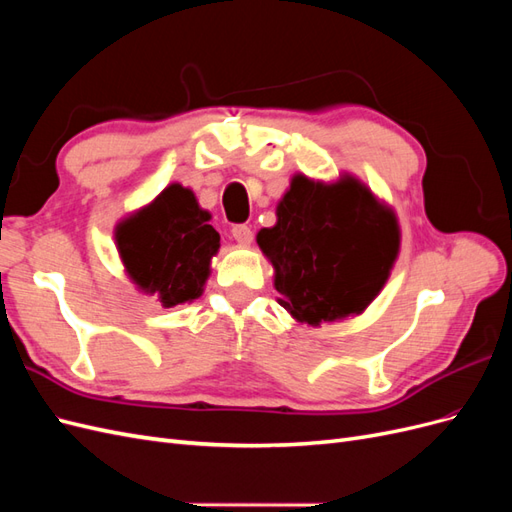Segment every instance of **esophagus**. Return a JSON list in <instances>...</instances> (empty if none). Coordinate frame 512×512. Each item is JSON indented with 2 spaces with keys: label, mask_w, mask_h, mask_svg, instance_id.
I'll list each match as a JSON object with an SVG mask.
<instances>
[{
  "label": "esophagus",
  "mask_w": 512,
  "mask_h": 512,
  "mask_svg": "<svg viewBox=\"0 0 512 512\" xmlns=\"http://www.w3.org/2000/svg\"><path fill=\"white\" fill-rule=\"evenodd\" d=\"M232 237H235L237 243L247 245V243H252L254 232H252V228L247 226V224H235V226H232Z\"/></svg>",
  "instance_id": "34e87169"
}]
</instances>
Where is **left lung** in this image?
I'll return each mask as SVG.
<instances>
[{"mask_svg":"<svg viewBox=\"0 0 512 512\" xmlns=\"http://www.w3.org/2000/svg\"><path fill=\"white\" fill-rule=\"evenodd\" d=\"M258 245L273 262L277 301L318 327L376 299L399 252V226L356 179L324 185L297 175Z\"/></svg>","mask_w":512,"mask_h":512,"instance_id":"obj_1","label":"left lung"}]
</instances>
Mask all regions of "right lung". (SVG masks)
Masks as SVG:
<instances>
[{
  "instance_id": "add662e5",
  "label": "right lung",
  "mask_w": 512,
  "mask_h": 512,
  "mask_svg": "<svg viewBox=\"0 0 512 512\" xmlns=\"http://www.w3.org/2000/svg\"><path fill=\"white\" fill-rule=\"evenodd\" d=\"M211 215L179 183L117 226V247L132 280L164 307L200 297L220 235Z\"/></svg>"
}]
</instances>
